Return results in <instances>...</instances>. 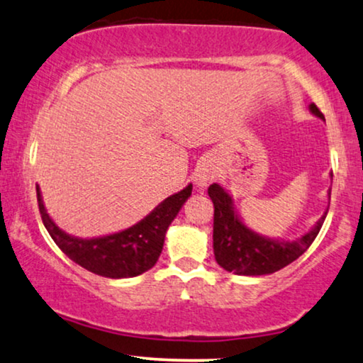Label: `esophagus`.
I'll use <instances>...</instances> for the list:
<instances>
[{"label":"esophagus","instance_id":"34e87169","mask_svg":"<svg viewBox=\"0 0 363 363\" xmlns=\"http://www.w3.org/2000/svg\"><path fill=\"white\" fill-rule=\"evenodd\" d=\"M216 177V169L215 165L211 164H203L198 170V174H196V186L199 187L201 191H204L206 187L211 184L213 179Z\"/></svg>","mask_w":363,"mask_h":363}]
</instances>
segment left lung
Listing matches in <instances>:
<instances>
[{"label": "left lung", "instance_id": "1", "mask_svg": "<svg viewBox=\"0 0 363 363\" xmlns=\"http://www.w3.org/2000/svg\"><path fill=\"white\" fill-rule=\"evenodd\" d=\"M309 111L325 121V116L314 103L309 104ZM330 177L333 179V174ZM208 194L215 206V223H213L215 259L220 267L237 276H267L287 267L308 250L320 233L328 213L326 209L325 215L314 223L313 228L298 238H272L257 233L245 225L235 208L233 196L223 186L215 182L209 186ZM330 196L331 189H328V198Z\"/></svg>", "mask_w": 363, "mask_h": 363}]
</instances>
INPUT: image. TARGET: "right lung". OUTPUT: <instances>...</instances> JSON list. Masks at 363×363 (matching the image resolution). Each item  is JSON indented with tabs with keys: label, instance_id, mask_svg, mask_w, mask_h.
<instances>
[{
	"label": "right lung",
	"instance_id": "1",
	"mask_svg": "<svg viewBox=\"0 0 363 363\" xmlns=\"http://www.w3.org/2000/svg\"><path fill=\"white\" fill-rule=\"evenodd\" d=\"M193 193V184H187L179 193L170 194L159 203L138 223L116 233L103 237L81 238L59 228L43 204L42 191L37 186L38 209L42 221L52 240L65 255L89 272L110 279L137 277L150 270L159 260L164 248L165 233L174 218Z\"/></svg>",
	"mask_w": 363,
	"mask_h": 363
}]
</instances>
